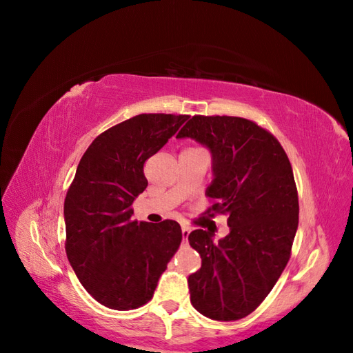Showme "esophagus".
Masks as SVG:
<instances>
[{
  "mask_svg": "<svg viewBox=\"0 0 353 353\" xmlns=\"http://www.w3.org/2000/svg\"><path fill=\"white\" fill-rule=\"evenodd\" d=\"M188 236H190V228L188 227H183V241L187 243L188 241Z\"/></svg>",
  "mask_w": 353,
  "mask_h": 353,
  "instance_id": "esophagus-1",
  "label": "esophagus"
}]
</instances>
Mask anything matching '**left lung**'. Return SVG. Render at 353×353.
I'll use <instances>...</instances> for the list:
<instances>
[{"mask_svg":"<svg viewBox=\"0 0 353 353\" xmlns=\"http://www.w3.org/2000/svg\"><path fill=\"white\" fill-rule=\"evenodd\" d=\"M193 138L212 153L213 181L205 212L228 215L230 234L218 243L205 230L188 241L201 268L188 276L197 311L216 321L252 314L270 294L290 259L299 223L293 169L276 138L236 116L187 117L176 138Z\"/></svg>","mask_w":353,"mask_h":353,"instance_id":"obj_1","label":"left lung"}]
</instances>
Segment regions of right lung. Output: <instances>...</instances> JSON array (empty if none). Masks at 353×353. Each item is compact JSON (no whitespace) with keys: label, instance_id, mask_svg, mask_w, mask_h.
Segmentation results:
<instances>
[{"label":"right lung","instance_id":"right-lung-1","mask_svg":"<svg viewBox=\"0 0 353 353\" xmlns=\"http://www.w3.org/2000/svg\"><path fill=\"white\" fill-rule=\"evenodd\" d=\"M187 117L143 113L109 128L83 153L68 190V259L85 290L110 309L131 311L150 301L183 240L176 221L138 222L131 206L148 184L145 160Z\"/></svg>","mask_w":353,"mask_h":353}]
</instances>
